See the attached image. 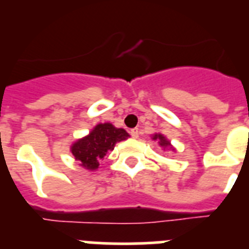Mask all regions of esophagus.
I'll list each match as a JSON object with an SVG mask.
<instances>
[{"instance_id": "34e87169", "label": "esophagus", "mask_w": 249, "mask_h": 249, "mask_svg": "<svg viewBox=\"0 0 249 249\" xmlns=\"http://www.w3.org/2000/svg\"><path fill=\"white\" fill-rule=\"evenodd\" d=\"M131 136L133 138H138V137H140V129H138V128L131 129Z\"/></svg>"}]
</instances>
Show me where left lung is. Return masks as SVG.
<instances>
[{
	"instance_id": "left-lung-1",
	"label": "left lung",
	"mask_w": 249,
	"mask_h": 249,
	"mask_svg": "<svg viewBox=\"0 0 249 249\" xmlns=\"http://www.w3.org/2000/svg\"><path fill=\"white\" fill-rule=\"evenodd\" d=\"M152 140L157 141V143L160 144V148H163V151L164 149H169V151H172V152L176 151L175 147L171 144V141H169L167 137H164L162 133H155V135H152Z\"/></svg>"
}]
</instances>
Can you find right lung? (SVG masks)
Instances as JSON below:
<instances>
[{
  "instance_id": "1",
  "label": "right lung",
  "mask_w": 249,
  "mask_h": 249,
  "mask_svg": "<svg viewBox=\"0 0 249 249\" xmlns=\"http://www.w3.org/2000/svg\"><path fill=\"white\" fill-rule=\"evenodd\" d=\"M128 137L124 129L117 128L112 123H98L89 135L74 141L70 151L81 167L87 171H97L101 160L109 151H113L116 143Z\"/></svg>"
}]
</instances>
